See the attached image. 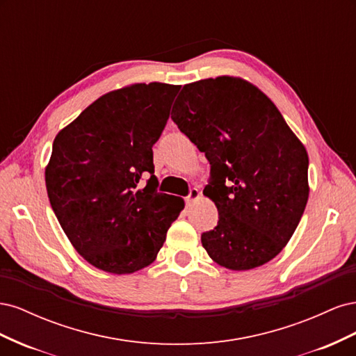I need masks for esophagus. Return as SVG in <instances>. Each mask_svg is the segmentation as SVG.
Here are the masks:
<instances>
[{"instance_id":"esophagus-1","label":"esophagus","mask_w":356,"mask_h":356,"mask_svg":"<svg viewBox=\"0 0 356 356\" xmlns=\"http://www.w3.org/2000/svg\"><path fill=\"white\" fill-rule=\"evenodd\" d=\"M199 197H200V190L199 188H191L190 193H188V196L186 197V202L190 204L193 202H196Z\"/></svg>"}]
</instances>
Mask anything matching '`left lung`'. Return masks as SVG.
<instances>
[{
	"label": "left lung",
	"mask_w": 356,
	"mask_h": 356,
	"mask_svg": "<svg viewBox=\"0 0 356 356\" xmlns=\"http://www.w3.org/2000/svg\"><path fill=\"white\" fill-rule=\"evenodd\" d=\"M172 120L204 153L203 195L218 224L202 234L212 260L230 270L270 261L294 234L309 199V156L267 95L241 77L186 84Z\"/></svg>",
	"instance_id": "left-lung-1"
}]
</instances>
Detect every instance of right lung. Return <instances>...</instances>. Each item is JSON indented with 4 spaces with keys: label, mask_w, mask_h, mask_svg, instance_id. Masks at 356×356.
<instances>
[{
    "label": "right lung",
    "mask_w": 356,
    "mask_h": 356,
    "mask_svg": "<svg viewBox=\"0 0 356 356\" xmlns=\"http://www.w3.org/2000/svg\"><path fill=\"white\" fill-rule=\"evenodd\" d=\"M181 86L135 83L102 95L53 141L47 196L86 261L113 275L152 264L184 200L157 193L153 145ZM152 175L144 189L143 175Z\"/></svg>",
    "instance_id": "obj_1"
}]
</instances>
